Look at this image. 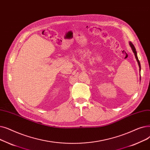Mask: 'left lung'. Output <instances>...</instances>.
I'll list each match as a JSON object with an SVG mask.
<instances>
[{
    "label": "left lung",
    "mask_w": 150,
    "mask_h": 150,
    "mask_svg": "<svg viewBox=\"0 0 150 150\" xmlns=\"http://www.w3.org/2000/svg\"><path fill=\"white\" fill-rule=\"evenodd\" d=\"M129 45H130V46H131V49H132V50L133 52L134 53V55H135V59H136V60H137V63H138V65H139V71H140V72L141 67H140V62H139V60L138 57H137V51H136V50H135V48L134 45L132 43V42H131V41L129 42Z\"/></svg>",
    "instance_id": "1"
}]
</instances>
